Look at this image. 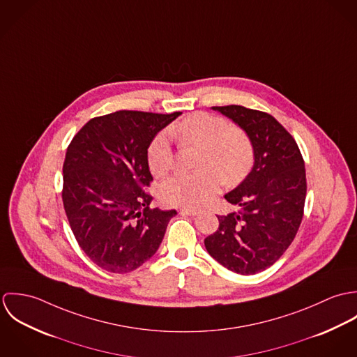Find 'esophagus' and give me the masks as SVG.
Listing matches in <instances>:
<instances>
[{
    "instance_id": "esophagus-1",
    "label": "esophagus",
    "mask_w": 357,
    "mask_h": 357,
    "mask_svg": "<svg viewBox=\"0 0 357 357\" xmlns=\"http://www.w3.org/2000/svg\"><path fill=\"white\" fill-rule=\"evenodd\" d=\"M181 214H187V215H197L201 213V210H197V208H183L180 211Z\"/></svg>"
}]
</instances>
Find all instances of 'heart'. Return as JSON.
I'll list each match as a JSON object with an SVG mask.
<instances>
[{
	"mask_svg": "<svg viewBox=\"0 0 357 357\" xmlns=\"http://www.w3.org/2000/svg\"><path fill=\"white\" fill-rule=\"evenodd\" d=\"M172 133L183 144L199 146L198 167L192 174H176L162 183L160 201L176 207H199L206 204L221 187L241 183L250 172L255 151L249 136L228 121L198 112L185 118L172 129ZM149 166L155 176L166 174L174 163L170 137L160 132L153 137L147 151Z\"/></svg>",
	"mask_w": 357,
	"mask_h": 357,
	"instance_id": "heart-1",
	"label": "heart"
}]
</instances>
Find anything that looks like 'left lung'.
<instances>
[{
	"instance_id": "obj_1",
	"label": "left lung",
	"mask_w": 357,
	"mask_h": 357,
	"mask_svg": "<svg viewBox=\"0 0 357 357\" xmlns=\"http://www.w3.org/2000/svg\"><path fill=\"white\" fill-rule=\"evenodd\" d=\"M211 108L249 136L255 165L224 195L239 210L217 215L220 227L204 246L227 269L255 275L273 265L297 235L305 204V163L293 136L272 115L242 105Z\"/></svg>"
}]
</instances>
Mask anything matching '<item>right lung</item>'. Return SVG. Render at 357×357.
I'll use <instances>...</instances> for the list:
<instances>
[{
  "label": "right lung",
  "mask_w": 357,
  "mask_h": 357,
  "mask_svg": "<svg viewBox=\"0 0 357 357\" xmlns=\"http://www.w3.org/2000/svg\"><path fill=\"white\" fill-rule=\"evenodd\" d=\"M181 112L116 111L91 119L70 143L63 204L71 231L98 266L126 273L150 259L176 210L151 208L147 151Z\"/></svg>",
  "instance_id": "1"
}]
</instances>
